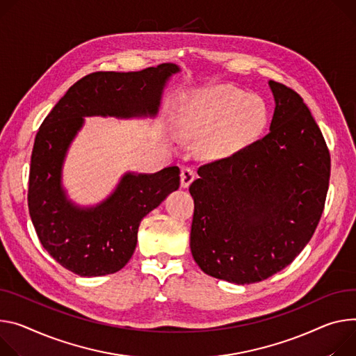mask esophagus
Masks as SVG:
<instances>
[{"instance_id": "esophagus-1", "label": "esophagus", "mask_w": 356, "mask_h": 356, "mask_svg": "<svg viewBox=\"0 0 356 356\" xmlns=\"http://www.w3.org/2000/svg\"><path fill=\"white\" fill-rule=\"evenodd\" d=\"M195 177H196V172L193 170V168H190V166L181 168V173H180L181 187H188L191 184V181L195 180Z\"/></svg>"}]
</instances>
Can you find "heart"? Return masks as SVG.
Listing matches in <instances>:
<instances>
[{
	"label": "heart",
	"instance_id": "b5f03b06",
	"mask_svg": "<svg viewBox=\"0 0 356 356\" xmlns=\"http://www.w3.org/2000/svg\"><path fill=\"white\" fill-rule=\"evenodd\" d=\"M268 115L258 96L217 85L193 95L181 113V127L190 135H211L209 149L233 153L254 142L264 131Z\"/></svg>",
	"mask_w": 356,
	"mask_h": 356
}]
</instances>
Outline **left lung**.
<instances>
[{"label":"left lung","mask_w":356,"mask_h":356,"mask_svg":"<svg viewBox=\"0 0 356 356\" xmlns=\"http://www.w3.org/2000/svg\"><path fill=\"white\" fill-rule=\"evenodd\" d=\"M275 111L261 140L202 165L190 248L209 275L251 284L277 274L304 250L324 211L331 156L301 96L270 81Z\"/></svg>","instance_id":"left-lung-1"}]
</instances>
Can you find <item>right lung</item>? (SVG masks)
Here are the masks:
<instances>
[{"mask_svg":"<svg viewBox=\"0 0 356 356\" xmlns=\"http://www.w3.org/2000/svg\"><path fill=\"white\" fill-rule=\"evenodd\" d=\"M175 63L138 72H93L74 83L44 119L31 156L28 209L42 247L62 267L98 277L123 268L136 248L142 218L180 186V170L127 173L99 206L79 209L60 186L63 157L83 116L156 115Z\"/></svg>","mask_w":356,"mask_h":356,"instance_id":"add662e5","label":"right lung"}]
</instances>
